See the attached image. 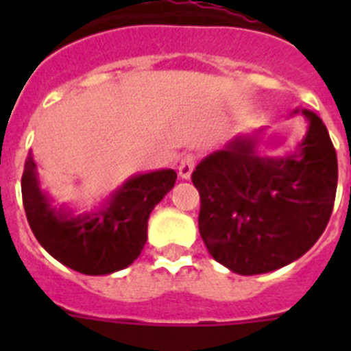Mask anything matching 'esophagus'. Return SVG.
Here are the masks:
<instances>
[{"instance_id":"1","label":"esophagus","mask_w":351,"mask_h":351,"mask_svg":"<svg viewBox=\"0 0 351 351\" xmlns=\"http://www.w3.org/2000/svg\"><path fill=\"white\" fill-rule=\"evenodd\" d=\"M195 165H197V158L193 154H184V158L180 160V165H178V175H180V178H184V180L191 178Z\"/></svg>"}]
</instances>
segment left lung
I'll return each mask as SVG.
<instances>
[{"label":"left lung","instance_id":"left-lung-1","mask_svg":"<svg viewBox=\"0 0 351 351\" xmlns=\"http://www.w3.org/2000/svg\"><path fill=\"white\" fill-rule=\"evenodd\" d=\"M297 151L264 156V129L237 134L193 171L198 230L209 255L239 275H261L300 258L326 230L337 191V154L313 111Z\"/></svg>","mask_w":351,"mask_h":351}]
</instances>
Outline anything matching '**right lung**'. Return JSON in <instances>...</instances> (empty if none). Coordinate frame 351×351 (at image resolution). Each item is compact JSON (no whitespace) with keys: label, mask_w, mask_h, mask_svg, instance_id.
<instances>
[{"label":"right lung","mask_w":351,"mask_h":351,"mask_svg":"<svg viewBox=\"0 0 351 351\" xmlns=\"http://www.w3.org/2000/svg\"><path fill=\"white\" fill-rule=\"evenodd\" d=\"M173 169L132 175L100 208L74 215L54 208L41 191L32 154L25 162L21 195L27 220L47 253L84 275H109L131 266L147 242V220L154 206L173 189Z\"/></svg>","instance_id":"right-lung-1"}]
</instances>
